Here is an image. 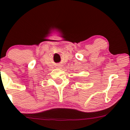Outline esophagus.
<instances>
[{"mask_svg": "<svg viewBox=\"0 0 130 130\" xmlns=\"http://www.w3.org/2000/svg\"><path fill=\"white\" fill-rule=\"evenodd\" d=\"M57 68H58V69H61V68L63 67V65H61V64H58V65H57Z\"/></svg>", "mask_w": 130, "mask_h": 130, "instance_id": "esophagus-1", "label": "esophagus"}]
</instances>
